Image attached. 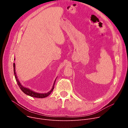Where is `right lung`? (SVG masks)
I'll list each match as a JSON object with an SVG mask.
<instances>
[{
	"mask_svg": "<svg viewBox=\"0 0 128 128\" xmlns=\"http://www.w3.org/2000/svg\"><path fill=\"white\" fill-rule=\"evenodd\" d=\"M13 66H14V76H15V78H16V82H17V84H18V86H19L20 87V89L23 91V92L25 94H26V95H27L28 96H30L31 97H32L38 98H45V97H46L47 96H48L52 93V91L53 90V89L54 88V83H55V82H56V80H55V81H54V85L52 86V90L50 91H49L48 92L46 93H44V94H40V93H36V92H34V91H32V90H30L29 88H25V87L21 85V84H20V82L19 81V80H18V79L17 78V76H16V73L15 72V64L14 63Z\"/></svg>",
	"mask_w": 128,
	"mask_h": 128,
	"instance_id": "1",
	"label": "right lung"
}]
</instances>
